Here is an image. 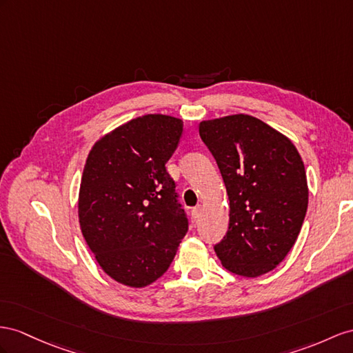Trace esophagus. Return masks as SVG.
Segmentation results:
<instances>
[{"label":"esophagus","instance_id":"34e87169","mask_svg":"<svg viewBox=\"0 0 353 353\" xmlns=\"http://www.w3.org/2000/svg\"><path fill=\"white\" fill-rule=\"evenodd\" d=\"M201 212H203V207H201V205H196V207H194V209H192V218H194V219H198V218H200Z\"/></svg>","mask_w":353,"mask_h":353}]
</instances>
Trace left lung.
Wrapping results in <instances>:
<instances>
[{
	"instance_id": "left-lung-1",
	"label": "left lung",
	"mask_w": 353,
	"mask_h": 353,
	"mask_svg": "<svg viewBox=\"0 0 353 353\" xmlns=\"http://www.w3.org/2000/svg\"><path fill=\"white\" fill-rule=\"evenodd\" d=\"M198 131L230 200V227L216 255L234 274L263 276L282 263L301 231L309 205L304 162L286 135L254 116L203 121Z\"/></svg>"
}]
</instances>
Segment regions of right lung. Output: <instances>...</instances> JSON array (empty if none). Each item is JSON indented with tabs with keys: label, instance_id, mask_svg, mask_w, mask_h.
<instances>
[{
	"label": "right lung",
	"instance_id": "obj_1",
	"mask_svg": "<svg viewBox=\"0 0 353 353\" xmlns=\"http://www.w3.org/2000/svg\"><path fill=\"white\" fill-rule=\"evenodd\" d=\"M183 121L144 114L98 139L79 189V223L104 273L130 288L158 280L188 231L165 170Z\"/></svg>",
	"mask_w": 353,
	"mask_h": 353
}]
</instances>
